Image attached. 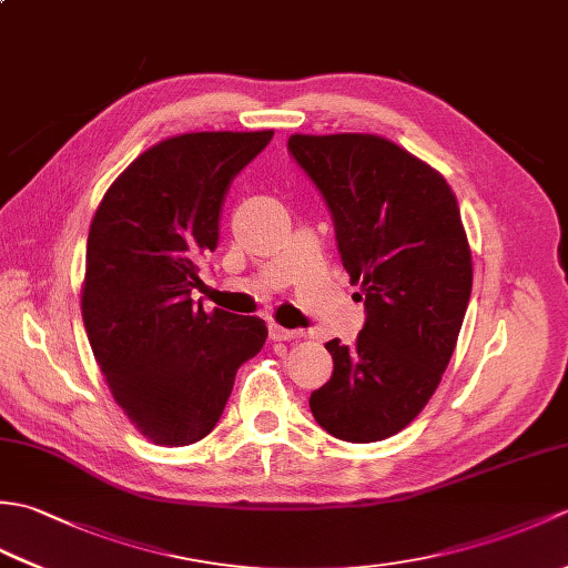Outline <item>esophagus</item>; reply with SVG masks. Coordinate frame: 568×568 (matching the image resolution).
Wrapping results in <instances>:
<instances>
[{
	"instance_id": "esophagus-1",
	"label": "esophagus",
	"mask_w": 568,
	"mask_h": 568,
	"mask_svg": "<svg viewBox=\"0 0 568 568\" xmlns=\"http://www.w3.org/2000/svg\"><path fill=\"white\" fill-rule=\"evenodd\" d=\"M271 339L273 342H291V339H303L305 332L303 329H285L281 324H271Z\"/></svg>"
}]
</instances>
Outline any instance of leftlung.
Masks as SVG:
<instances>
[{
  "mask_svg": "<svg viewBox=\"0 0 568 568\" xmlns=\"http://www.w3.org/2000/svg\"><path fill=\"white\" fill-rule=\"evenodd\" d=\"M293 159L327 200L336 244L361 285L366 324L352 346L332 339V378L310 409L332 437H393L413 422L449 366L474 263L444 175L376 134H293Z\"/></svg>",
  "mask_w": 568,
  "mask_h": 568,
  "instance_id": "obj_1",
  "label": "left lung"
}]
</instances>
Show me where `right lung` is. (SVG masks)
Masks as SVG:
<instances>
[{
  "label": "right lung",
  "instance_id": "1",
  "mask_svg": "<svg viewBox=\"0 0 568 568\" xmlns=\"http://www.w3.org/2000/svg\"><path fill=\"white\" fill-rule=\"evenodd\" d=\"M273 131H190L131 161L92 216L82 322L116 405L161 446L195 444L214 429L236 368L268 329L192 303L200 263L220 241L232 178Z\"/></svg>",
  "mask_w": 568,
  "mask_h": 568
}]
</instances>
